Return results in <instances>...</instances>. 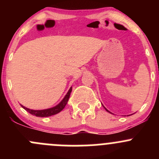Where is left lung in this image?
<instances>
[{"label":"left lung","mask_w":159,"mask_h":159,"mask_svg":"<svg viewBox=\"0 0 159 159\" xmlns=\"http://www.w3.org/2000/svg\"><path fill=\"white\" fill-rule=\"evenodd\" d=\"M105 110H106V111H108V112H110V111H108V110H107V109H106V108H105Z\"/></svg>","instance_id":"1"}]
</instances>
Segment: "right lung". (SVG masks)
I'll return each instance as SVG.
<instances>
[{
    "label": "right lung",
    "mask_w": 159,
    "mask_h": 159,
    "mask_svg": "<svg viewBox=\"0 0 159 159\" xmlns=\"http://www.w3.org/2000/svg\"><path fill=\"white\" fill-rule=\"evenodd\" d=\"M71 91H72V87H70V89H69V91H68V93L66 94V95L65 96V98H63V100H62L61 102L58 104V105H57L56 106L53 107V108H48V109H44V110H32V109H29V108H26V107L23 106V105H21V107L24 108V109L26 110L27 111L29 112L30 114H31V115H35V116H37V117L51 116V115H56V114L59 113L61 111H62L64 109V108L65 107V105H66L67 103H68V99H69L70 94V92H71Z\"/></svg>",
    "instance_id": "1"
}]
</instances>
